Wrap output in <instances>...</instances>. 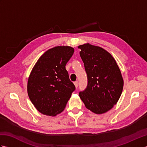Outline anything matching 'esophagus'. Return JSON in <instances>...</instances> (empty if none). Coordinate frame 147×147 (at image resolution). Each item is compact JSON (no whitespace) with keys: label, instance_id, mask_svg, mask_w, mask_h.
I'll return each instance as SVG.
<instances>
[{"label":"esophagus","instance_id":"34e87169","mask_svg":"<svg viewBox=\"0 0 147 147\" xmlns=\"http://www.w3.org/2000/svg\"><path fill=\"white\" fill-rule=\"evenodd\" d=\"M74 85H75V87L76 88H78V85H79V83H78V81H76V82H75L74 83Z\"/></svg>","mask_w":147,"mask_h":147}]
</instances>
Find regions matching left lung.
<instances>
[{
  "label": "left lung",
  "mask_w": 147,
  "mask_h": 147,
  "mask_svg": "<svg viewBox=\"0 0 147 147\" xmlns=\"http://www.w3.org/2000/svg\"><path fill=\"white\" fill-rule=\"evenodd\" d=\"M85 65L88 85L79 93L85 107L95 114L110 110L119 99L124 82L121 71L110 53L98 46H78Z\"/></svg>",
  "instance_id": "obj_1"
}]
</instances>
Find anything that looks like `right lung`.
<instances>
[{
	"label": "right lung",
	"instance_id": "right-lung-1",
	"mask_svg": "<svg viewBox=\"0 0 147 147\" xmlns=\"http://www.w3.org/2000/svg\"><path fill=\"white\" fill-rule=\"evenodd\" d=\"M74 51L69 46L55 47L46 51L34 65L28 80V94L42 114L55 116L61 113L75 90L65 69Z\"/></svg>",
	"mask_w": 147,
	"mask_h": 147
}]
</instances>
